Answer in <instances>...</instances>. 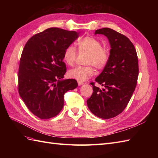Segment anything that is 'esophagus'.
Segmentation results:
<instances>
[{
    "label": "esophagus",
    "instance_id": "34e87169",
    "mask_svg": "<svg viewBox=\"0 0 158 158\" xmlns=\"http://www.w3.org/2000/svg\"><path fill=\"white\" fill-rule=\"evenodd\" d=\"M78 84L79 85H82L84 84V82H81V81H78Z\"/></svg>",
    "mask_w": 158,
    "mask_h": 158
}]
</instances>
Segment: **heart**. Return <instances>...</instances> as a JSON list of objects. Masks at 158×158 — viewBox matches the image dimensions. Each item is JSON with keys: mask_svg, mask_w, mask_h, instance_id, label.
<instances>
[{"mask_svg": "<svg viewBox=\"0 0 158 158\" xmlns=\"http://www.w3.org/2000/svg\"><path fill=\"white\" fill-rule=\"evenodd\" d=\"M80 51H86L89 55L85 66H78L69 70L68 75L70 78L78 81H85L93 76L95 70L94 64L98 69L103 68L108 61V52L102 47L101 43L92 37H85L78 43ZM77 56V51L73 45H70L65 49L63 53V60L69 65H73Z\"/></svg>", "mask_w": 158, "mask_h": 158, "instance_id": "heart-1", "label": "heart"}]
</instances>
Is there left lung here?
<instances>
[{"label": "left lung", "mask_w": 158, "mask_h": 158, "mask_svg": "<svg viewBox=\"0 0 158 158\" xmlns=\"http://www.w3.org/2000/svg\"><path fill=\"white\" fill-rule=\"evenodd\" d=\"M107 37L111 49L107 64L95 82L104 87L93 85L88 100L90 111L102 118H111L127 107L135 89L138 76V61L135 47L128 37L108 27L95 31Z\"/></svg>", "instance_id": "obj_1"}]
</instances>
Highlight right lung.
<instances>
[{"label":"right lung","mask_w":158,"mask_h":158,"mask_svg":"<svg viewBox=\"0 0 158 158\" xmlns=\"http://www.w3.org/2000/svg\"><path fill=\"white\" fill-rule=\"evenodd\" d=\"M80 33L48 28L32 36L23 49L18 71V92L30 111L41 119L54 117L64 106V94L77 88L64 79L65 49Z\"/></svg>","instance_id":"right-lung-1"}]
</instances>
